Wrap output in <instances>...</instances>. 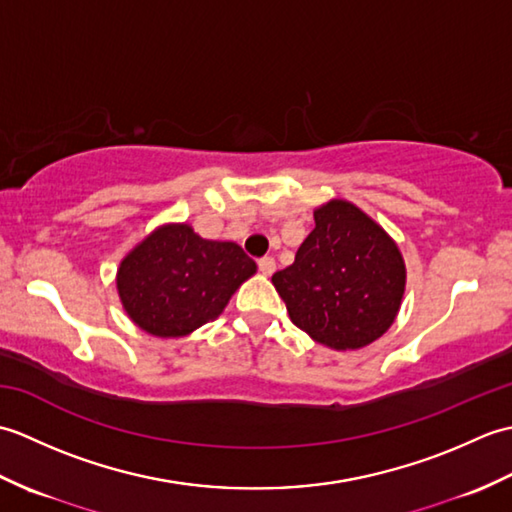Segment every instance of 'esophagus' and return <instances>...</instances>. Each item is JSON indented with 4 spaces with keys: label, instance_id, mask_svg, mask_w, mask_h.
Masks as SVG:
<instances>
[{
    "label": "esophagus",
    "instance_id": "esophagus-1",
    "mask_svg": "<svg viewBox=\"0 0 512 512\" xmlns=\"http://www.w3.org/2000/svg\"><path fill=\"white\" fill-rule=\"evenodd\" d=\"M257 266H259V270H262L264 275H273L275 273V268H277V262L273 257H262L257 262Z\"/></svg>",
    "mask_w": 512,
    "mask_h": 512
}]
</instances>
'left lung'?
Masks as SVG:
<instances>
[{
    "label": "left lung",
    "mask_w": 512,
    "mask_h": 512,
    "mask_svg": "<svg viewBox=\"0 0 512 512\" xmlns=\"http://www.w3.org/2000/svg\"><path fill=\"white\" fill-rule=\"evenodd\" d=\"M407 270L385 228L347 200L314 211L292 266L273 275L290 321L332 350H358L394 323Z\"/></svg>",
    "instance_id": "1"
}]
</instances>
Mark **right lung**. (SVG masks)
Wrapping results in <instances>:
<instances>
[{"label":"right lung","mask_w":512,"mask_h":512,"mask_svg":"<svg viewBox=\"0 0 512 512\" xmlns=\"http://www.w3.org/2000/svg\"><path fill=\"white\" fill-rule=\"evenodd\" d=\"M257 273L235 242H213L189 224H162L123 257L116 288L127 317L160 339L187 336L224 312Z\"/></svg>","instance_id":"add662e5"}]
</instances>
